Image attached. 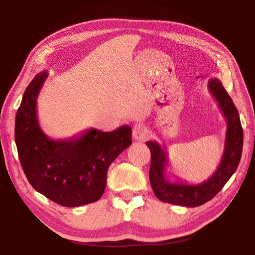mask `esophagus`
I'll list each match as a JSON object with an SVG mask.
<instances>
[{
	"label": "esophagus",
	"mask_w": 255,
	"mask_h": 255,
	"mask_svg": "<svg viewBox=\"0 0 255 255\" xmlns=\"http://www.w3.org/2000/svg\"><path fill=\"white\" fill-rule=\"evenodd\" d=\"M132 137L137 141H143L147 137V130H145L144 125L136 124L132 128Z\"/></svg>",
	"instance_id": "esophagus-1"
}]
</instances>
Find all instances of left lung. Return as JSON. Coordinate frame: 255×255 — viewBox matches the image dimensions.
<instances>
[{
  "instance_id": "1",
  "label": "left lung",
  "mask_w": 255,
  "mask_h": 255,
  "mask_svg": "<svg viewBox=\"0 0 255 255\" xmlns=\"http://www.w3.org/2000/svg\"><path fill=\"white\" fill-rule=\"evenodd\" d=\"M208 90L217 101L227 121L224 154L219 166L207 181L199 184H189L178 177L171 181L166 175V166L169 164L167 151L155 140L147 141L145 144L151 152L150 184L161 202L185 207H197L207 203L221 191L239 165L243 148V130L239 113L218 79L208 81Z\"/></svg>"
}]
</instances>
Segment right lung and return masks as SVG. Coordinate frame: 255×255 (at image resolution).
I'll return each instance as SVG.
<instances>
[{"label": "right lung", "mask_w": 255, "mask_h": 255, "mask_svg": "<svg viewBox=\"0 0 255 255\" xmlns=\"http://www.w3.org/2000/svg\"><path fill=\"white\" fill-rule=\"evenodd\" d=\"M38 73L23 95L15 118V142L21 167L37 192L66 207L99 200L105 191L112 162L131 144V128L105 132L91 128L68 139L55 140L42 131L37 99L48 78Z\"/></svg>", "instance_id": "right-lung-1"}]
</instances>
